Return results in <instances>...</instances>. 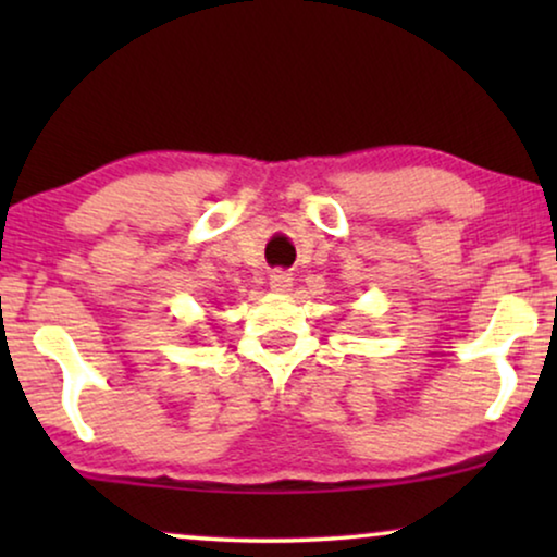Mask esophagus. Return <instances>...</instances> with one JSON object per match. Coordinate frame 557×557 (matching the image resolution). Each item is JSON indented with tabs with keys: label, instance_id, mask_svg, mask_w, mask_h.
I'll return each mask as SVG.
<instances>
[{
	"label": "esophagus",
	"instance_id": "34e87169",
	"mask_svg": "<svg viewBox=\"0 0 557 557\" xmlns=\"http://www.w3.org/2000/svg\"><path fill=\"white\" fill-rule=\"evenodd\" d=\"M292 286H294V278H292V273L288 271H284V269H276V271H271V288L273 292H292Z\"/></svg>",
	"mask_w": 557,
	"mask_h": 557
}]
</instances>
